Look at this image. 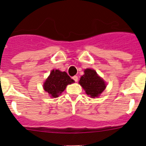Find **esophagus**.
I'll list each match as a JSON object with an SVG mask.
<instances>
[{
	"label": "esophagus",
	"mask_w": 146,
	"mask_h": 146,
	"mask_svg": "<svg viewBox=\"0 0 146 146\" xmlns=\"http://www.w3.org/2000/svg\"><path fill=\"white\" fill-rule=\"evenodd\" d=\"M73 79L74 80L75 82H78V76H73Z\"/></svg>",
	"instance_id": "obj_1"
}]
</instances>
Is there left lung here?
Instances as JSON below:
<instances>
[{"mask_svg":"<svg viewBox=\"0 0 146 146\" xmlns=\"http://www.w3.org/2000/svg\"><path fill=\"white\" fill-rule=\"evenodd\" d=\"M84 75L81 76L79 84L85 90L86 94L92 98L98 97L106 87V82L98 76L96 72L91 68L84 70Z\"/></svg>","mask_w":146,"mask_h":146,"instance_id":"left-lung-1","label":"left lung"}]
</instances>
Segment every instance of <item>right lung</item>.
<instances>
[{
	"instance_id": "add662e5",
	"label": "right lung",
	"mask_w": 146,
	"mask_h": 146,
	"mask_svg": "<svg viewBox=\"0 0 146 146\" xmlns=\"http://www.w3.org/2000/svg\"><path fill=\"white\" fill-rule=\"evenodd\" d=\"M73 82L74 80L65 71L54 69L44 82L43 88L50 97L56 98L65 90L67 85Z\"/></svg>"
}]
</instances>
